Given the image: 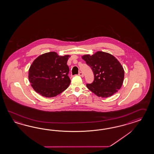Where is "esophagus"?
Here are the masks:
<instances>
[{"mask_svg": "<svg viewBox=\"0 0 154 154\" xmlns=\"http://www.w3.org/2000/svg\"><path fill=\"white\" fill-rule=\"evenodd\" d=\"M79 75H80V76H81V77H84V75H83V73L82 72H80L79 73Z\"/></svg>", "mask_w": 154, "mask_h": 154, "instance_id": "obj_1", "label": "esophagus"}]
</instances>
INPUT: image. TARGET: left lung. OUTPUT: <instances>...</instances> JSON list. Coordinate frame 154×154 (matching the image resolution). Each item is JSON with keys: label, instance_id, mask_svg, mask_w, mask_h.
I'll list each match as a JSON object with an SVG mask.
<instances>
[{"label": "left lung", "instance_id": "1", "mask_svg": "<svg viewBox=\"0 0 154 154\" xmlns=\"http://www.w3.org/2000/svg\"><path fill=\"white\" fill-rule=\"evenodd\" d=\"M83 60L91 68L94 81L86 86L98 97H109L118 92L122 85L124 69L119 61L108 53L98 51L93 55L86 54Z\"/></svg>", "mask_w": 154, "mask_h": 154}]
</instances>
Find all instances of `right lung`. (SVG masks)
I'll use <instances>...</instances> for the list:
<instances>
[{
	"label": "right lung",
	"mask_w": 154,
	"mask_h": 154,
	"mask_svg": "<svg viewBox=\"0 0 154 154\" xmlns=\"http://www.w3.org/2000/svg\"><path fill=\"white\" fill-rule=\"evenodd\" d=\"M69 57L51 52L40 55L33 62L28 79L36 92L43 97H53L67 88L71 83L67 64Z\"/></svg>",
	"instance_id": "right-lung-1"
}]
</instances>
